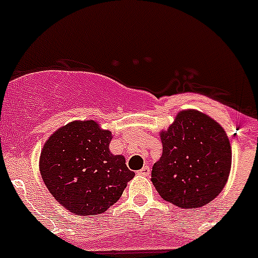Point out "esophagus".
Listing matches in <instances>:
<instances>
[{"instance_id":"34e87169","label":"esophagus","mask_w":258,"mask_h":258,"mask_svg":"<svg viewBox=\"0 0 258 258\" xmlns=\"http://www.w3.org/2000/svg\"><path fill=\"white\" fill-rule=\"evenodd\" d=\"M138 174L145 175V177H147V175H150V168H149V166H147V165L143 166L142 169L138 170Z\"/></svg>"}]
</instances>
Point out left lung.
<instances>
[{
  "mask_svg": "<svg viewBox=\"0 0 258 258\" xmlns=\"http://www.w3.org/2000/svg\"><path fill=\"white\" fill-rule=\"evenodd\" d=\"M163 155L151 179L161 198L192 209L211 203L223 190L231 170V145L226 132L198 109H182L160 131Z\"/></svg>",
  "mask_w": 258,
  "mask_h": 258,
  "instance_id": "1",
  "label": "left lung"
}]
</instances>
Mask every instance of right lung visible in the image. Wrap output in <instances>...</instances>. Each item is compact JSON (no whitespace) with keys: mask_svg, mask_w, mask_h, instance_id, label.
Returning a JSON list of instances; mask_svg holds the SVG:
<instances>
[{"mask_svg":"<svg viewBox=\"0 0 258 258\" xmlns=\"http://www.w3.org/2000/svg\"><path fill=\"white\" fill-rule=\"evenodd\" d=\"M112 133L94 120H75L47 138L40 155L41 177L52 198L77 216L112 207L133 178L122 155L109 151Z\"/></svg>","mask_w":258,"mask_h":258,"instance_id":"obj_1","label":"right lung"}]
</instances>
